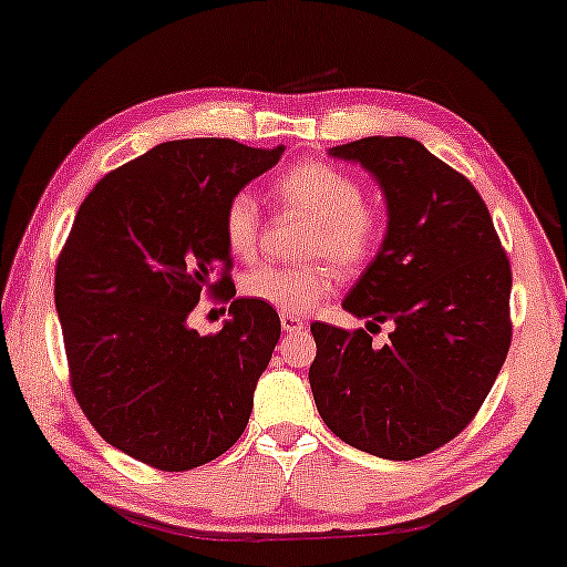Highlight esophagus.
<instances>
[{
	"instance_id": "1",
	"label": "esophagus",
	"mask_w": 567,
	"mask_h": 567,
	"mask_svg": "<svg viewBox=\"0 0 567 567\" xmlns=\"http://www.w3.org/2000/svg\"><path fill=\"white\" fill-rule=\"evenodd\" d=\"M280 323H282V329L287 331V333H295V331H302L306 329V318H300V316H295V313H282L280 316Z\"/></svg>"
}]
</instances>
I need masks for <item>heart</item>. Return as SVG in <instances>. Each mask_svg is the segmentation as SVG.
Listing matches in <instances>:
<instances>
[{"instance_id": "1", "label": "heart", "mask_w": 567, "mask_h": 567, "mask_svg": "<svg viewBox=\"0 0 567 567\" xmlns=\"http://www.w3.org/2000/svg\"><path fill=\"white\" fill-rule=\"evenodd\" d=\"M275 197L313 218L306 236V257L331 259L341 272L367 267L382 238V218L364 200L362 182L326 162H300L280 174ZM259 203L246 189L230 195L223 210V241L236 259H254L259 246ZM337 285L329 261L282 267L259 265L244 277L246 298L265 302L280 313H308Z\"/></svg>"}]
</instances>
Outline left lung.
<instances>
[{
  "label": "left lung",
  "instance_id": "8db88e82",
  "mask_svg": "<svg viewBox=\"0 0 567 567\" xmlns=\"http://www.w3.org/2000/svg\"><path fill=\"white\" fill-rule=\"evenodd\" d=\"M329 154L360 162L385 193V241L344 310L393 331L378 349L364 329L310 326L316 409L357 450L424 457L475 419L504 367L512 265L473 182L419 141L372 135Z\"/></svg>",
  "mask_w": 567,
  "mask_h": 567
}]
</instances>
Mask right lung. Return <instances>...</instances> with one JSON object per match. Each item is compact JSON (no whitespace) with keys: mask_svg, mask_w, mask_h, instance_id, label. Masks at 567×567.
<instances>
[{"mask_svg":"<svg viewBox=\"0 0 567 567\" xmlns=\"http://www.w3.org/2000/svg\"><path fill=\"white\" fill-rule=\"evenodd\" d=\"M285 146L166 141L105 174L55 261L69 380L102 440L166 473L220 457L249 424L280 316L234 298L223 210ZM200 297L230 301L218 334L186 318Z\"/></svg>","mask_w":567,"mask_h":567,"instance_id":"obj_1","label":"right lung"}]
</instances>
